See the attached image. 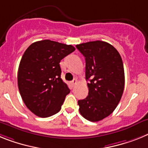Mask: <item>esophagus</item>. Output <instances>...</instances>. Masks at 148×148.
<instances>
[{
	"mask_svg": "<svg viewBox=\"0 0 148 148\" xmlns=\"http://www.w3.org/2000/svg\"><path fill=\"white\" fill-rule=\"evenodd\" d=\"M77 79H73L72 81L71 82V86H75V85L77 84Z\"/></svg>",
	"mask_w": 148,
	"mask_h": 148,
	"instance_id": "34e87169",
	"label": "esophagus"
}]
</instances>
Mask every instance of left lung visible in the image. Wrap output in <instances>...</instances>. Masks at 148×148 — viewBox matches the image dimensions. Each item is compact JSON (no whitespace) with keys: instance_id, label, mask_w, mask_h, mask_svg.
Here are the masks:
<instances>
[{"instance_id":"obj_1","label":"left lung","mask_w":148,"mask_h":148,"mask_svg":"<svg viewBox=\"0 0 148 148\" xmlns=\"http://www.w3.org/2000/svg\"><path fill=\"white\" fill-rule=\"evenodd\" d=\"M86 60L88 95L78 101L79 112L92 122L105 119L115 110L124 88V70L121 55L112 45L94 41L77 45Z\"/></svg>"}]
</instances>
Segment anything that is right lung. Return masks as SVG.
Masks as SVG:
<instances>
[{"instance_id":"obj_1","label":"right lung","mask_w":148,"mask_h":148,"mask_svg":"<svg viewBox=\"0 0 148 148\" xmlns=\"http://www.w3.org/2000/svg\"><path fill=\"white\" fill-rule=\"evenodd\" d=\"M75 51L72 45L51 41L31 44L23 54L18 71V86L27 107L47 118L61 110L70 90L61 79L60 62Z\"/></svg>"}]
</instances>
